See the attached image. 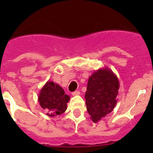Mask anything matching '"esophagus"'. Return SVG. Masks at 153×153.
<instances>
[{
	"mask_svg": "<svg viewBox=\"0 0 153 153\" xmlns=\"http://www.w3.org/2000/svg\"><path fill=\"white\" fill-rule=\"evenodd\" d=\"M80 94V92H79V91H74V92H73L72 93V95L73 96H78Z\"/></svg>",
	"mask_w": 153,
	"mask_h": 153,
	"instance_id": "esophagus-1",
	"label": "esophagus"
}]
</instances>
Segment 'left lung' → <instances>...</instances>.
<instances>
[{
	"label": "left lung",
	"instance_id": "8db88e82",
	"mask_svg": "<svg viewBox=\"0 0 153 153\" xmlns=\"http://www.w3.org/2000/svg\"><path fill=\"white\" fill-rule=\"evenodd\" d=\"M119 87L117 77L108 67L98 69L89 78L85 98L88 114L94 123L116 106Z\"/></svg>",
	"mask_w": 153,
	"mask_h": 153
}]
</instances>
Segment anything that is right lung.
Returning <instances> with one entry per match:
<instances>
[{
    "label": "right lung",
    "mask_w": 153,
    "mask_h": 153,
    "mask_svg": "<svg viewBox=\"0 0 153 153\" xmlns=\"http://www.w3.org/2000/svg\"><path fill=\"white\" fill-rule=\"evenodd\" d=\"M70 97L65 94L64 90L52 81L45 83L38 96L40 106L49 117H56L63 114L67 108Z\"/></svg>",
    "instance_id": "add662e5"
}]
</instances>
